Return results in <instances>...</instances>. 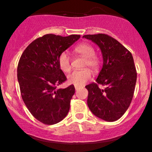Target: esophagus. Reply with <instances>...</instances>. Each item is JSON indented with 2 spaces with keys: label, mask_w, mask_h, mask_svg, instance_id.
Segmentation results:
<instances>
[{
  "label": "esophagus",
  "mask_w": 152,
  "mask_h": 152,
  "mask_svg": "<svg viewBox=\"0 0 152 152\" xmlns=\"http://www.w3.org/2000/svg\"><path fill=\"white\" fill-rule=\"evenodd\" d=\"M80 88L79 86H75V89H76V91H78V89Z\"/></svg>",
  "instance_id": "esophagus-1"
}]
</instances>
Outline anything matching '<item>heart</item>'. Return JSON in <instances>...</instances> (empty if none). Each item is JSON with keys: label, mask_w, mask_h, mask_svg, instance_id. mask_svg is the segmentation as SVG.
Listing matches in <instances>:
<instances>
[{"label": "heart", "mask_w": 152, "mask_h": 152, "mask_svg": "<svg viewBox=\"0 0 152 152\" xmlns=\"http://www.w3.org/2000/svg\"><path fill=\"white\" fill-rule=\"evenodd\" d=\"M76 53L84 57L85 61L84 66H88L92 71H96L98 70L100 61L99 58L95 55V49L91 45L87 43H83L78 45L75 48ZM58 65L60 69L64 72H68L71 69L70 57L67 52L64 51L59 55L58 59ZM91 77V74L88 69H83L80 71H74L68 76V82L71 84L75 86H83Z\"/></svg>", "instance_id": "obj_1"}]
</instances>
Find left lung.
Segmentation results:
<instances>
[{
    "label": "left lung",
    "mask_w": 152,
    "mask_h": 152,
    "mask_svg": "<svg viewBox=\"0 0 152 152\" xmlns=\"http://www.w3.org/2000/svg\"><path fill=\"white\" fill-rule=\"evenodd\" d=\"M100 48L103 66L96 83L86 86L87 104L96 116L106 121H115L124 114L133 99L137 71L130 51L106 34L85 35ZM105 86L102 90L98 84Z\"/></svg>",
    "instance_id": "8db88e82"
}]
</instances>
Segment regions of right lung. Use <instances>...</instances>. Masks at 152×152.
I'll return each mask as SVG.
<instances>
[{"mask_svg": "<svg viewBox=\"0 0 152 152\" xmlns=\"http://www.w3.org/2000/svg\"><path fill=\"white\" fill-rule=\"evenodd\" d=\"M79 38L46 34L29 44L19 60L17 76L23 100L31 114L45 124L58 123L69 113L75 88H56L66 80L58 59Z\"/></svg>", "mask_w": 152, "mask_h": 152, "instance_id": "obj_1", "label": "right lung"}]
</instances>
